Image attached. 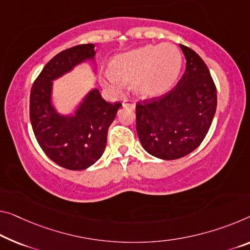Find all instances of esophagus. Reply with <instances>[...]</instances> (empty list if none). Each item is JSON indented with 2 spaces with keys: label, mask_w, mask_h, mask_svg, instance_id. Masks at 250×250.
Wrapping results in <instances>:
<instances>
[{
  "label": "esophagus",
  "mask_w": 250,
  "mask_h": 250,
  "mask_svg": "<svg viewBox=\"0 0 250 250\" xmlns=\"http://www.w3.org/2000/svg\"><path fill=\"white\" fill-rule=\"evenodd\" d=\"M123 107H129V108L134 109L135 108V103L130 101V99H125V101L123 102Z\"/></svg>",
  "instance_id": "34e87169"
}]
</instances>
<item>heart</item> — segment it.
Here are the masks:
<instances>
[{
  "instance_id": "heart-1",
  "label": "heart",
  "mask_w": 250,
  "mask_h": 250,
  "mask_svg": "<svg viewBox=\"0 0 250 250\" xmlns=\"http://www.w3.org/2000/svg\"><path fill=\"white\" fill-rule=\"evenodd\" d=\"M106 80L112 87L122 88L134 82L135 93L152 99L167 94L178 79L182 55L175 44H147L118 55L110 61Z\"/></svg>"
}]
</instances>
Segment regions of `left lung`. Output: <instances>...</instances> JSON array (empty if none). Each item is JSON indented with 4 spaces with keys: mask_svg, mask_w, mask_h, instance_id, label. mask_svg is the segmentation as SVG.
Here are the masks:
<instances>
[{
    "mask_svg": "<svg viewBox=\"0 0 250 250\" xmlns=\"http://www.w3.org/2000/svg\"><path fill=\"white\" fill-rule=\"evenodd\" d=\"M186 71L174 88L136 104V132L142 146L162 160H176L202 143L217 108V89L205 61L180 44Z\"/></svg>",
    "mask_w": 250,
    "mask_h": 250,
    "instance_id": "obj_1",
    "label": "left lung"
}]
</instances>
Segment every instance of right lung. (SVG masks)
Wrapping results in <instances>:
<instances>
[{"mask_svg": "<svg viewBox=\"0 0 250 250\" xmlns=\"http://www.w3.org/2000/svg\"><path fill=\"white\" fill-rule=\"evenodd\" d=\"M95 44H79L61 51L45 64L30 94V121L42 151L68 170H83L101 159L107 133L121 103H107L93 89L74 115H60L51 102L52 82L86 60H94Z\"/></svg>", "mask_w": 250, "mask_h": 250, "instance_id": "add662e5", "label": "right lung"}]
</instances>
